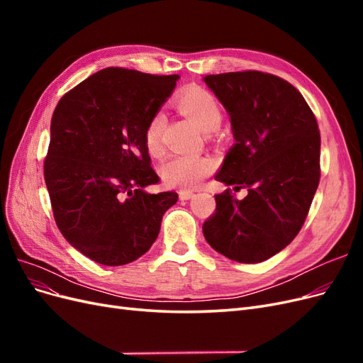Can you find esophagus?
<instances>
[{"instance_id":"esophagus-1","label":"esophagus","mask_w":363,"mask_h":363,"mask_svg":"<svg viewBox=\"0 0 363 363\" xmlns=\"http://www.w3.org/2000/svg\"><path fill=\"white\" fill-rule=\"evenodd\" d=\"M179 196H180V200H191L192 196H194V191H191V189H182L179 192Z\"/></svg>"}]
</instances>
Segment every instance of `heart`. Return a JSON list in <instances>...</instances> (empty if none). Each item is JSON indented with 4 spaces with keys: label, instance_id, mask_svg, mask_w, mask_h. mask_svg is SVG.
Segmentation results:
<instances>
[{
    "label": "heart",
    "instance_id": "obj_1",
    "mask_svg": "<svg viewBox=\"0 0 363 363\" xmlns=\"http://www.w3.org/2000/svg\"><path fill=\"white\" fill-rule=\"evenodd\" d=\"M175 107L204 131H213L221 125V103L212 92L203 89V87H186L175 96ZM164 125H167V118L162 112L151 115L145 125V147L151 156L162 155ZM213 168V160L204 156H172L162 164V177L164 183L175 186V188H194L206 175L211 174Z\"/></svg>",
    "mask_w": 363,
    "mask_h": 363
}]
</instances>
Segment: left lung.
<instances>
[{"mask_svg": "<svg viewBox=\"0 0 363 363\" xmlns=\"http://www.w3.org/2000/svg\"><path fill=\"white\" fill-rule=\"evenodd\" d=\"M204 82L228 112L236 140L215 180L248 194L215 195L203 233L223 256L259 263L289 245L309 213L321 177L320 128L298 89L277 75L239 71Z\"/></svg>", "mask_w": 363, "mask_h": 363, "instance_id": "8db88e82", "label": "left lung"}]
</instances>
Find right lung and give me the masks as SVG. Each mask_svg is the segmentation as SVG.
I'll return each instance as SVG.
<instances>
[{"label":"right lung","instance_id":"obj_1","mask_svg":"<svg viewBox=\"0 0 363 363\" xmlns=\"http://www.w3.org/2000/svg\"><path fill=\"white\" fill-rule=\"evenodd\" d=\"M179 75L106 68L65 94L51 118L43 175L62 235L106 267L139 259L160 232L177 192L148 194L160 182L144 131Z\"/></svg>","mask_w":363,"mask_h":363}]
</instances>
